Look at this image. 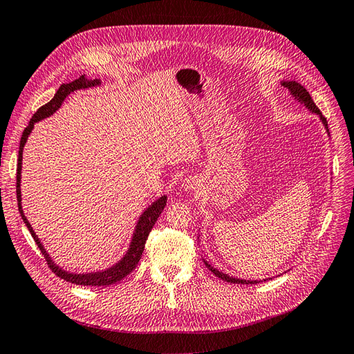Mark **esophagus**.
<instances>
[{
  "label": "esophagus",
  "mask_w": 354,
  "mask_h": 354,
  "mask_svg": "<svg viewBox=\"0 0 354 354\" xmlns=\"http://www.w3.org/2000/svg\"><path fill=\"white\" fill-rule=\"evenodd\" d=\"M181 189L185 192H195L198 189V181L195 178H186L183 183H181Z\"/></svg>",
  "instance_id": "34e87169"
}]
</instances>
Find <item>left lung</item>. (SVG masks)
<instances>
[{
	"label": "left lung",
	"mask_w": 354,
	"mask_h": 354,
	"mask_svg": "<svg viewBox=\"0 0 354 354\" xmlns=\"http://www.w3.org/2000/svg\"><path fill=\"white\" fill-rule=\"evenodd\" d=\"M281 85H283V87L288 90V94L291 95V97L294 99V100H297L299 104H303L304 108L308 111V112H312V113H315V115H317L319 116V120H320V122H322V125L325 127V131H326V134H328V137L330 138V136H329V128H328V122H326V118L322 115V112L319 111V108L315 104V102H313V99L310 97V94H308V91L303 87L301 84L299 82H297V81H281ZM199 236L201 234H198V239H199ZM201 242V241H199ZM202 260H203V263H205V266L208 267V269L216 274L217 277H220V279H223V281H226V282H230V283H243V285H254V283H260V282H266V281H270L272 277H267V279H263V281H248V279H241V277H234V276H229L227 273H224V272H221V270H218V269H216V267L214 266H211L205 259H203L202 257Z\"/></svg>",
	"instance_id": "1"
}]
</instances>
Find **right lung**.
I'll return each instance as SVG.
<instances>
[{"instance_id":"add662e5","label":"right lung","mask_w":354,"mask_h":354,"mask_svg":"<svg viewBox=\"0 0 354 354\" xmlns=\"http://www.w3.org/2000/svg\"><path fill=\"white\" fill-rule=\"evenodd\" d=\"M100 84H102L100 80H88L87 77H85V75H82V77H80L78 80H75L72 82L62 84L59 90H57V93L55 94V97H53L47 104L41 106V108L34 113V116H32V120L29 121L28 127L25 128V131L22 134V138H20L19 159H17V174H16V178H17L16 194H17L19 212H20V216H22V220L26 224L28 230L30 232L32 238H34L35 243L38 245L39 251L42 252V255L46 257L50 269L56 273V276L62 277L63 281L75 283V285H82V286H108V285H112L115 282L122 281L128 273H131L136 269V266L138 264V261H140V259H142L145 243L147 241L149 233H151L158 217L160 216V212L164 211V208L167 205V195L159 196L156 201H153L151 203V205H147V208H145V211L140 214V217H138V220L136 223V227H134L133 234H131L130 245H128V248H127L125 254L121 257V259L118 260L115 264L106 267V269L95 270V272H87V273L68 272V270L63 269V267H60L59 264H56V261L51 259L50 254L44 248V245H42V242L37 236V233L34 232V229H32L30 223L28 221L25 212H24V208H22V189H20V186H22V185H20V183H22L24 147L28 142V138H29L32 130H34V127H35L37 122L46 120V118H50L53 113H56L62 106V103L66 100L69 94L78 91V90H87V88H91V87H99Z\"/></svg>"}]
</instances>
